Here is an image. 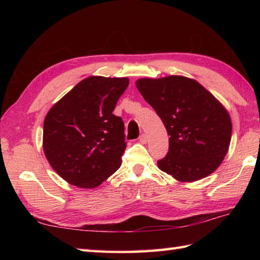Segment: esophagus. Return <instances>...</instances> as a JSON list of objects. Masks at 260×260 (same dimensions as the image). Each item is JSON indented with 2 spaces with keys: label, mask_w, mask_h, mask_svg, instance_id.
<instances>
[{
  "label": "esophagus",
  "mask_w": 260,
  "mask_h": 260,
  "mask_svg": "<svg viewBox=\"0 0 260 260\" xmlns=\"http://www.w3.org/2000/svg\"><path fill=\"white\" fill-rule=\"evenodd\" d=\"M140 142L143 143V144H146V142H147V136H146V134H142V135L140 136Z\"/></svg>",
  "instance_id": "34e87169"
}]
</instances>
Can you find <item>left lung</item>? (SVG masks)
I'll use <instances>...</instances> for the list:
<instances>
[{
  "instance_id": "obj_1",
  "label": "left lung",
  "mask_w": 260,
  "mask_h": 260,
  "mask_svg": "<svg viewBox=\"0 0 260 260\" xmlns=\"http://www.w3.org/2000/svg\"><path fill=\"white\" fill-rule=\"evenodd\" d=\"M145 101L162 119L169 137L163 172L182 182L206 178L228 152L233 125L227 110L198 81L183 76L136 81Z\"/></svg>"
}]
</instances>
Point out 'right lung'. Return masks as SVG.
<instances>
[{"instance_id": "right-lung-1", "label": "right lung", "mask_w": 260, "mask_h": 260, "mask_svg": "<svg viewBox=\"0 0 260 260\" xmlns=\"http://www.w3.org/2000/svg\"><path fill=\"white\" fill-rule=\"evenodd\" d=\"M128 84L127 78L88 77L48 112L43 151L68 183L92 189L119 169L125 127L113 112Z\"/></svg>"}]
</instances>
